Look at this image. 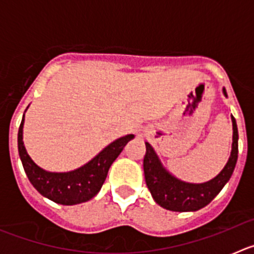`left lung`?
<instances>
[{"label":"left lung","instance_id":"1","mask_svg":"<svg viewBox=\"0 0 254 254\" xmlns=\"http://www.w3.org/2000/svg\"><path fill=\"white\" fill-rule=\"evenodd\" d=\"M223 94L228 98L225 87ZM233 122V143L232 151L228 163L223 170L215 178L205 183H188L174 177L159 159L154 147L149 142L146 145V154L143 158V173L147 188L152 198L163 208L178 212L197 211L205 207L219 194L234 172L238 160V127L235 118L232 116Z\"/></svg>","mask_w":254,"mask_h":254}]
</instances>
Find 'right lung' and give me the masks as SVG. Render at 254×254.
Wrapping results in <instances>:
<instances>
[{"instance_id": "1", "label": "right lung", "mask_w": 254, "mask_h": 254, "mask_svg": "<svg viewBox=\"0 0 254 254\" xmlns=\"http://www.w3.org/2000/svg\"><path fill=\"white\" fill-rule=\"evenodd\" d=\"M22 128L24 117L17 133V147L20 160L29 181L42 196L64 206L86 202L95 197L102 188L113 161L118 158L127 142L134 137L133 134H126L123 137L117 138L90 161L75 170L48 172L37 165L29 156L22 141Z\"/></svg>"}]
</instances>
